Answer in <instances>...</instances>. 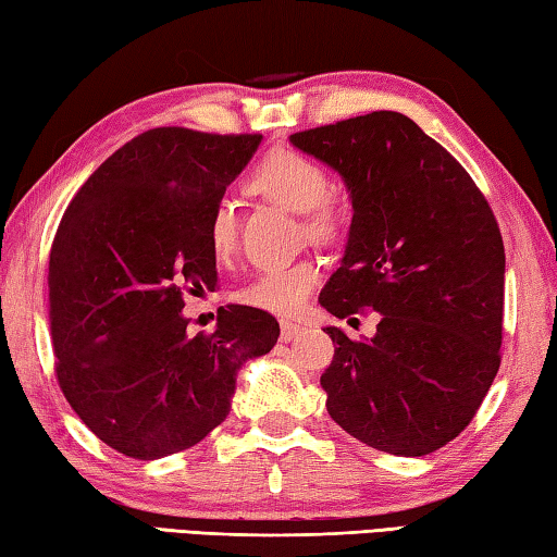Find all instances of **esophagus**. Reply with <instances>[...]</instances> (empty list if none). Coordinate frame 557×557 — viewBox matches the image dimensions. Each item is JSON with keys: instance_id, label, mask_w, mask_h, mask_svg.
<instances>
[{"instance_id": "esophagus-1", "label": "esophagus", "mask_w": 557, "mask_h": 557, "mask_svg": "<svg viewBox=\"0 0 557 557\" xmlns=\"http://www.w3.org/2000/svg\"><path fill=\"white\" fill-rule=\"evenodd\" d=\"M300 325H296V323H290V320H281V339H284V343H294V339L300 335Z\"/></svg>"}]
</instances>
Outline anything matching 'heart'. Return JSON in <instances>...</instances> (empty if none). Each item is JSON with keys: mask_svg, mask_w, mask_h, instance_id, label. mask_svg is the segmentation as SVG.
<instances>
[{"mask_svg": "<svg viewBox=\"0 0 557 557\" xmlns=\"http://www.w3.org/2000/svg\"><path fill=\"white\" fill-rule=\"evenodd\" d=\"M249 188L290 212H304L308 237L330 239L339 230V212L327 198V173L306 153L290 149L271 151L253 171ZM208 242L212 257L218 261H227L237 247V212L230 200H220L212 208ZM318 278L320 269L315 261L300 259L281 263V267L259 271L249 284L237 290V298L244 306L269 310L276 315H294L304 308Z\"/></svg>", "mask_w": 557, "mask_h": 557, "instance_id": "obj_1", "label": "heart"}]
</instances>
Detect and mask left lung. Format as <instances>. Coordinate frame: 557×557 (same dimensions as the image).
<instances>
[{
	"label": "left lung",
	"instance_id": "1",
	"mask_svg": "<svg viewBox=\"0 0 557 557\" xmlns=\"http://www.w3.org/2000/svg\"><path fill=\"white\" fill-rule=\"evenodd\" d=\"M339 173L352 224L320 294L335 318L379 313L374 337H333L320 376L327 413L357 441L398 457L460 435L499 372L504 242L460 163L401 112H372L288 136Z\"/></svg>",
	"mask_w": 557,
	"mask_h": 557
}]
</instances>
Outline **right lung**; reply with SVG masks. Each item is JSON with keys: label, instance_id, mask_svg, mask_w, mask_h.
<instances>
[{"label": "right lung", "instance_id": "1", "mask_svg": "<svg viewBox=\"0 0 557 557\" xmlns=\"http://www.w3.org/2000/svg\"><path fill=\"white\" fill-rule=\"evenodd\" d=\"M259 134L149 129L116 149L67 205L48 263L55 374L81 421L134 460L188 450L230 416L239 369L271 352L276 318L220 310L188 335L183 290L218 288L212 208Z\"/></svg>", "mask_w": 557, "mask_h": 557}]
</instances>
